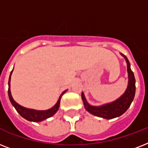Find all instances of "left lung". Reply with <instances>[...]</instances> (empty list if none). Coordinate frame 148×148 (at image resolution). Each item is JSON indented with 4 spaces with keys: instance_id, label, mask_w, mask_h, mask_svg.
Wrapping results in <instances>:
<instances>
[{
    "instance_id": "1",
    "label": "left lung",
    "mask_w": 148,
    "mask_h": 148,
    "mask_svg": "<svg viewBox=\"0 0 148 148\" xmlns=\"http://www.w3.org/2000/svg\"><path fill=\"white\" fill-rule=\"evenodd\" d=\"M121 55L126 60L128 74V84L126 90L119 98H117L114 101L101 106L90 105L86 100L84 94L83 92L81 93V98L83 101L84 108L91 114L105 119H113L115 117H120L126 112L134 98L136 89L135 77L133 71L131 69V64L127 58L122 53H121Z\"/></svg>"
}]
</instances>
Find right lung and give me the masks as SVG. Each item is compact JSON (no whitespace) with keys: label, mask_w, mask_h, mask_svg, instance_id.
I'll return each mask as SVG.
<instances>
[{"label":"right lung","mask_w":148,"mask_h":148,"mask_svg":"<svg viewBox=\"0 0 148 148\" xmlns=\"http://www.w3.org/2000/svg\"><path fill=\"white\" fill-rule=\"evenodd\" d=\"M13 70L10 72V77H9V81H8V96H9V99H10V103H12V105L14 107L17 112L19 113V114L23 117L24 119L27 120L29 121L33 122H40L43 121L44 120H46L49 117H52L54 114L59 109L60 103V98L62 97V95L64 94L67 90H64V92L60 95L59 97V99L57 101V103L52 107L51 108L48 109V110H34V109H30V108H24L23 106L20 105L14 100L12 95H11V92H10V77H11V74H12Z\"/></svg>","instance_id":"obj_1"}]
</instances>
